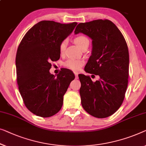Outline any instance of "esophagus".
<instances>
[{"instance_id": "34e87169", "label": "esophagus", "mask_w": 146, "mask_h": 146, "mask_svg": "<svg viewBox=\"0 0 146 146\" xmlns=\"http://www.w3.org/2000/svg\"><path fill=\"white\" fill-rule=\"evenodd\" d=\"M74 74H75V77H76V79H78V73H76V72H75V73H74Z\"/></svg>"}]
</instances>
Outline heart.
I'll return each mask as SVG.
<instances>
[{
	"instance_id": "b5f03b06",
	"label": "heart",
	"mask_w": 146,
	"mask_h": 146,
	"mask_svg": "<svg viewBox=\"0 0 146 146\" xmlns=\"http://www.w3.org/2000/svg\"><path fill=\"white\" fill-rule=\"evenodd\" d=\"M89 40L86 37L83 35H80L74 39V43L79 47L80 48L82 47L84 44L86 43H88ZM66 46V40H64L61 42L59 46V50L61 54H62L64 52L65 48ZM84 64V61L81 59H68L64 62V66L69 69L72 70L73 71H78L81 68V67Z\"/></svg>"
}]
</instances>
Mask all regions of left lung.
Here are the masks:
<instances>
[{"label": "left lung", "instance_id": "obj_1", "mask_svg": "<svg viewBox=\"0 0 146 146\" xmlns=\"http://www.w3.org/2000/svg\"><path fill=\"white\" fill-rule=\"evenodd\" d=\"M80 33L92 40V54L84 70L99 76L93 82L90 76L78 75L82 105L93 117H108L119 109L127 89V44L118 27L108 20L80 23L74 31L75 34Z\"/></svg>", "mask_w": 146, "mask_h": 146}]
</instances>
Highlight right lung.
<instances>
[{
    "label": "right lung",
    "instance_id": "obj_1",
    "mask_svg": "<svg viewBox=\"0 0 146 146\" xmlns=\"http://www.w3.org/2000/svg\"><path fill=\"white\" fill-rule=\"evenodd\" d=\"M76 25L41 21L20 42L16 56L17 82L25 105L35 115L50 117L62 108L63 97L75 76L64 68L56 77L49 72L50 62L60 58V44Z\"/></svg>",
    "mask_w": 146,
    "mask_h": 146
}]
</instances>
